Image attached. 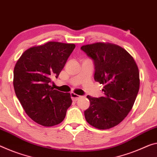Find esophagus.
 I'll list each match as a JSON object with an SVG mask.
<instances>
[{
	"label": "esophagus",
	"instance_id": "1",
	"mask_svg": "<svg viewBox=\"0 0 157 157\" xmlns=\"http://www.w3.org/2000/svg\"><path fill=\"white\" fill-rule=\"evenodd\" d=\"M71 96L72 100H73V101H77L81 97L80 96H78V94L73 93V92H72V93H71Z\"/></svg>",
	"mask_w": 157,
	"mask_h": 157
}]
</instances>
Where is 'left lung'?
Segmentation results:
<instances>
[{"instance_id": "8db88e82", "label": "left lung", "mask_w": 157, "mask_h": 157, "mask_svg": "<svg viewBox=\"0 0 157 157\" xmlns=\"http://www.w3.org/2000/svg\"><path fill=\"white\" fill-rule=\"evenodd\" d=\"M81 49L94 60L95 81L104 85L103 96H86L90 106L84 117L96 128H113L128 115L135 103L140 87L138 66L132 56L117 44L96 43Z\"/></svg>"}]
</instances>
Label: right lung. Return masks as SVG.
<instances>
[{"instance_id":"right-lung-1","label":"right lung","mask_w":157,"mask_h":157,"mask_svg":"<svg viewBox=\"0 0 157 157\" xmlns=\"http://www.w3.org/2000/svg\"><path fill=\"white\" fill-rule=\"evenodd\" d=\"M75 47L74 44L48 42L31 47L21 54L14 68L16 96L28 116L44 126L60 124L72 104L70 93L49 85Z\"/></svg>"}]
</instances>
